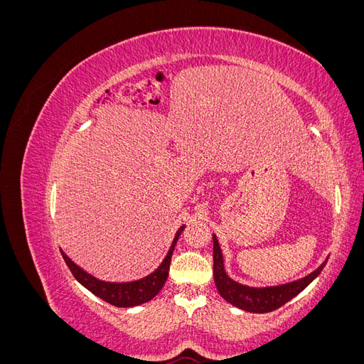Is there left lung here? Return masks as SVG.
I'll list each match as a JSON object with an SVG mask.
<instances>
[{"label":"left lung","mask_w":364,"mask_h":364,"mask_svg":"<svg viewBox=\"0 0 364 364\" xmlns=\"http://www.w3.org/2000/svg\"><path fill=\"white\" fill-rule=\"evenodd\" d=\"M213 241H214V253H213L214 281L220 296H222L223 299L228 301L229 304L240 308V310H245L249 313H270L273 310H277V308L282 306L284 304H287L289 301L293 299L294 296L299 294L308 284L318 277V273L323 270L326 264L325 261L321 267L316 269L313 273H310L308 277L299 281L277 285V287H264V289L247 287V285L238 284L228 277L223 266L222 250H220L215 235H213Z\"/></svg>","instance_id":"obj_1"}]
</instances>
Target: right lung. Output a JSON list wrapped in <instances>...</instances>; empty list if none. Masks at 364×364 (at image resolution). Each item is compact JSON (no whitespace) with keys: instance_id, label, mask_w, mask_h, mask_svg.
<instances>
[{"instance_id":"obj_1","label":"right lung","mask_w":364,"mask_h":364,"mask_svg":"<svg viewBox=\"0 0 364 364\" xmlns=\"http://www.w3.org/2000/svg\"><path fill=\"white\" fill-rule=\"evenodd\" d=\"M185 226H181L178 232L174 235L173 245L167 253V257L164 258L161 262V266L150 273L149 277L138 279V281H132V282H105L91 277L90 273H86L82 270L77 264H74L65 253L62 252V257L67 262V266L70 267L71 273L74 274V278L79 281L85 289L94 293L95 296L100 297V299L106 301L107 304L119 306V308H129V306H136L141 304H146L150 299L155 297L161 289L164 287L165 281H167L168 277V270H170V262H171V255L176 246V241L179 240V235L182 234V230Z\"/></svg>"}]
</instances>
